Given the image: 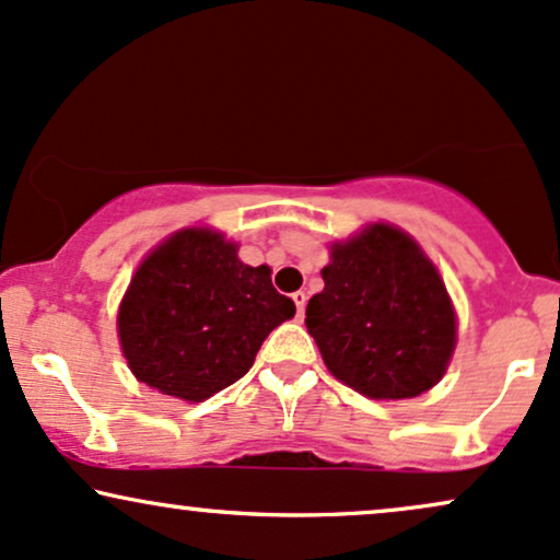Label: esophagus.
Segmentation results:
<instances>
[{"label": "esophagus", "mask_w": 560, "mask_h": 560, "mask_svg": "<svg viewBox=\"0 0 560 560\" xmlns=\"http://www.w3.org/2000/svg\"><path fill=\"white\" fill-rule=\"evenodd\" d=\"M292 300H294V305H298V318L302 320V315H305V305H307V294L305 292H294Z\"/></svg>", "instance_id": "obj_1"}]
</instances>
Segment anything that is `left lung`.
I'll return each mask as SVG.
<instances>
[{
  "label": "left lung",
  "instance_id": "8db88e82",
  "mask_svg": "<svg viewBox=\"0 0 560 560\" xmlns=\"http://www.w3.org/2000/svg\"><path fill=\"white\" fill-rule=\"evenodd\" d=\"M305 326L323 362L370 399H412L446 373L456 313L420 245L390 224L334 242Z\"/></svg>",
  "mask_w": 560,
  "mask_h": 560
}]
</instances>
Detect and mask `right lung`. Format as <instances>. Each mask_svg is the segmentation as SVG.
Masks as SVG:
<instances>
[{
	"instance_id": "add662e5",
	"label": "right lung",
	"mask_w": 560,
	"mask_h": 560,
	"mask_svg": "<svg viewBox=\"0 0 560 560\" xmlns=\"http://www.w3.org/2000/svg\"><path fill=\"white\" fill-rule=\"evenodd\" d=\"M294 302L271 284V268L247 266L213 229H182L135 271L117 315L132 375L185 401H203L253 368Z\"/></svg>"
}]
</instances>
